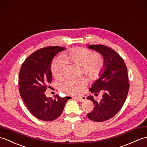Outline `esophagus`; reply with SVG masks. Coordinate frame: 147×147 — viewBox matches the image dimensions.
<instances>
[{
  "label": "esophagus",
  "instance_id": "34e87169",
  "mask_svg": "<svg viewBox=\"0 0 147 147\" xmlns=\"http://www.w3.org/2000/svg\"><path fill=\"white\" fill-rule=\"evenodd\" d=\"M75 99H76L78 101H84L85 100H86V98L85 96H81V97H76L74 98Z\"/></svg>",
  "mask_w": 147,
  "mask_h": 147
}]
</instances>
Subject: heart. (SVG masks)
<instances>
[{
	"label": "heart",
	"mask_w": 147,
	"mask_h": 147,
	"mask_svg": "<svg viewBox=\"0 0 147 147\" xmlns=\"http://www.w3.org/2000/svg\"><path fill=\"white\" fill-rule=\"evenodd\" d=\"M66 63L81 67L82 73L90 80L97 79L104 68V61L101 56L94 54L91 51L83 47H75L53 61L51 71L56 79L63 76ZM86 85V80L81 78L78 80H66L59 87L63 93L74 95L80 93Z\"/></svg>",
	"instance_id": "b5f03b06"
}]
</instances>
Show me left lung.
Returning <instances> with one entry per match:
<instances>
[{
    "instance_id": "obj_1",
    "label": "left lung",
    "mask_w": 147,
    "mask_h": 147,
    "mask_svg": "<svg viewBox=\"0 0 147 147\" xmlns=\"http://www.w3.org/2000/svg\"><path fill=\"white\" fill-rule=\"evenodd\" d=\"M88 47L101 54L104 59V68L100 78L94 82L90 90L94 95L100 91L104 93L99 102L93 96L87 97L94 105L93 110L87 117L95 122L105 121L120 111L127 99L129 87L127 68L121 56L110 47L103 45H90Z\"/></svg>"
}]
</instances>
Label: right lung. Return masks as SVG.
Segmentation results:
<instances>
[{"label": "right lung", "instance_id": "obj_1", "mask_svg": "<svg viewBox=\"0 0 147 147\" xmlns=\"http://www.w3.org/2000/svg\"><path fill=\"white\" fill-rule=\"evenodd\" d=\"M65 49L59 46L46 47L35 51L22 64L19 76L20 96L29 111L42 121H53L62 114L67 97L47 98L44 92L51 83V63L57 53Z\"/></svg>", "mask_w": 147, "mask_h": 147}]
</instances>
